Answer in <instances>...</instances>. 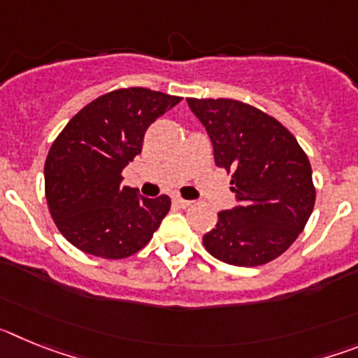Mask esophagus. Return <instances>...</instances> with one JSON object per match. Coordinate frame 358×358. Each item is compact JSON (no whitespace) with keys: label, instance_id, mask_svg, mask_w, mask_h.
Here are the masks:
<instances>
[{"label":"esophagus","instance_id":"1","mask_svg":"<svg viewBox=\"0 0 358 358\" xmlns=\"http://www.w3.org/2000/svg\"><path fill=\"white\" fill-rule=\"evenodd\" d=\"M173 202H176L177 206H181V208H188V206H192V204H194L192 201H186V199H181V197H176V199H173Z\"/></svg>","mask_w":358,"mask_h":358}]
</instances>
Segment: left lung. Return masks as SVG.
I'll return each instance as SVG.
<instances>
[{
	"label": "left lung",
	"mask_w": 358,
	"mask_h": 358,
	"mask_svg": "<svg viewBox=\"0 0 358 358\" xmlns=\"http://www.w3.org/2000/svg\"><path fill=\"white\" fill-rule=\"evenodd\" d=\"M206 127L215 163L231 176L236 204L218 213L202 236L206 251L236 267H256L287 251L308 222L315 202L312 166L297 140L276 118L231 98H188Z\"/></svg>",
	"instance_id": "1"
}]
</instances>
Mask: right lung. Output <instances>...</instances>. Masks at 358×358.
<instances>
[{
  "label": "right lung",
  "mask_w": 358,
  "mask_h": 358,
  "mask_svg": "<svg viewBox=\"0 0 358 358\" xmlns=\"http://www.w3.org/2000/svg\"><path fill=\"white\" fill-rule=\"evenodd\" d=\"M179 102L181 96L147 87L110 91L57 136L44 163V192L53 222L75 248L120 260L150 242L170 197H140L122 186V170L141 154L150 123Z\"/></svg>",
  "instance_id": "add662e5"
}]
</instances>
